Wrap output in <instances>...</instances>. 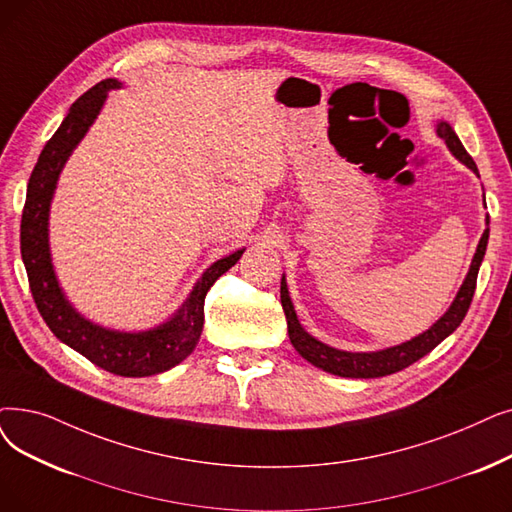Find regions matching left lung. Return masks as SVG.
Here are the masks:
<instances>
[{
	"mask_svg": "<svg viewBox=\"0 0 512 512\" xmlns=\"http://www.w3.org/2000/svg\"><path fill=\"white\" fill-rule=\"evenodd\" d=\"M437 133H439V138L446 140L448 148L454 152V157L460 159L466 167L473 169L479 175L475 161L471 159V154L464 150L462 142L456 136V131L448 123L441 121L437 125ZM487 226H490V217H487ZM487 238H490V228H485V232L479 240L477 253L473 257L471 270H469V274H466V280L460 286V291H458L454 303L450 305L446 314H443L427 332H422V335L414 337L412 341L389 347L385 351H376V353L339 351V349H332V347L320 343L318 339H314L311 335H307V332L303 330V326L297 320L291 297H288L286 282L282 278V282H280V301H282V309H284V316H286V322H288V337H291L293 347L299 351L301 358H305L309 364H314L316 368H322L330 374L347 376V379H376V376H387V374H393V372L408 368L410 364L420 360L422 355H427L429 351H433L448 335H452V332L464 320L466 311H469V307H471L475 288H477V274H479V265L483 261V255H485Z\"/></svg>",
	"mask_w": 512,
	"mask_h": 512,
	"instance_id": "8db88e82",
	"label": "left lung"
}]
</instances>
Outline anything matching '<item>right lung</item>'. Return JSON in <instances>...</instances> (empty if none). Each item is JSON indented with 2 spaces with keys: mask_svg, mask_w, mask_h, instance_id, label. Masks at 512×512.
Listing matches in <instances>:
<instances>
[{
  "mask_svg": "<svg viewBox=\"0 0 512 512\" xmlns=\"http://www.w3.org/2000/svg\"><path fill=\"white\" fill-rule=\"evenodd\" d=\"M119 81L104 79L87 90L71 106L58 131L43 146L29 177L27 201L20 219V253L25 261L29 286L39 309L54 335L85 355L92 364L119 376H152L186 360L201 339L205 324V297L215 280L240 259L242 251L219 259L196 282L184 307L163 326L146 332H115L81 318L60 293L52 270L48 247V213L58 173L71 150L85 136L106 100L108 90Z\"/></svg>",
  "mask_w": 512,
  "mask_h": 512,
  "instance_id": "right-lung-1",
  "label": "right lung"
}]
</instances>
